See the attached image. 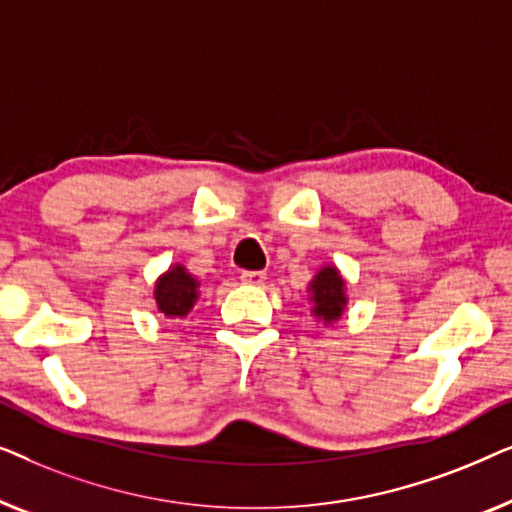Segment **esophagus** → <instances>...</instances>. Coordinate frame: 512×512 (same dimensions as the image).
<instances>
[{"label": "esophagus", "instance_id": "1", "mask_svg": "<svg viewBox=\"0 0 512 512\" xmlns=\"http://www.w3.org/2000/svg\"><path fill=\"white\" fill-rule=\"evenodd\" d=\"M240 279L244 284H263L265 282V272L263 270H244Z\"/></svg>", "mask_w": 512, "mask_h": 512}]
</instances>
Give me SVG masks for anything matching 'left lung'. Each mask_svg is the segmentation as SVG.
I'll return each mask as SVG.
<instances>
[{
	"instance_id": "1",
	"label": "left lung",
	"mask_w": 512,
	"mask_h": 512,
	"mask_svg": "<svg viewBox=\"0 0 512 512\" xmlns=\"http://www.w3.org/2000/svg\"><path fill=\"white\" fill-rule=\"evenodd\" d=\"M312 296H314V314L324 321L340 319L342 307H345V282L335 272V268H324L314 277L312 282Z\"/></svg>"
}]
</instances>
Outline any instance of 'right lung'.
I'll use <instances>...</instances> for the list:
<instances>
[{"instance_id": "obj_1", "label": "right lung", "mask_w": 512, "mask_h": 512, "mask_svg": "<svg viewBox=\"0 0 512 512\" xmlns=\"http://www.w3.org/2000/svg\"><path fill=\"white\" fill-rule=\"evenodd\" d=\"M195 300H198V282L179 265L156 284L158 310L167 317H186Z\"/></svg>"}]
</instances>
